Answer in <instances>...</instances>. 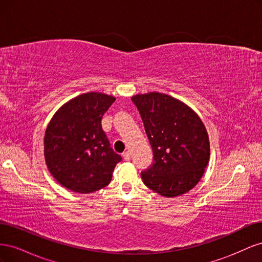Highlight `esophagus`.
<instances>
[{
    "label": "esophagus",
    "mask_w": 262,
    "mask_h": 262,
    "mask_svg": "<svg viewBox=\"0 0 262 262\" xmlns=\"http://www.w3.org/2000/svg\"><path fill=\"white\" fill-rule=\"evenodd\" d=\"M122 156H123V158H124L125 161H129L130 158H131V152H130V150H125V152H123Z\"/></svg>",
    "instance_id": "1"
}]
</instances>
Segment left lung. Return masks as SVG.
<instances>
[{"label":"left lung","mask_w":262,"mask_h":262,"mask_svg":"<svg viewBox=\"0 0 262 262\" xmlns=\"http://www.w3.org/2000/svg\"><path fill=\"white\" fill-rule=\"evenodd\" d=\"M131 99L154 154L152 166L141 172L144 185L166 198L188 192L200 181L210 160L209 136L200 117L166 94H138Z\"/></svg>","instance_id":"8db88e82"}]
</instances>
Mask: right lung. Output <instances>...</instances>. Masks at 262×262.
I'll return each mask as SVG.
<instances>
[{
	"label": "right lung",
	"mask_w": 262,
	"mask_h": 262,
	"mask_svg": "<svg viewBox=\"0 0 262 262\" xmlns=\"http://www.w3.org/2000/svg\"><path fill=\"white\" fill-rule=\"evenodd\" d=\"M115 100L98 92L78 95L62 105L47 126V167L71 191L91 193L106 187L121 161L101 128V118Z\"/></svg>",
	"instance_id": "right-lung-1"
}]
</instances>
